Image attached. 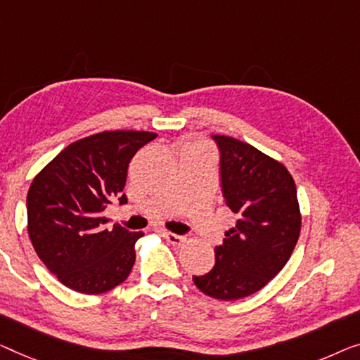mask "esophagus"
<instances>
[{
  "label": "esophagus",
  "instance_id": "34e87169",
  "mask_svg": "<svg viewBox=\"0 0 360 360\" xmlns=\"http://www.w3.org/2000/svg\"><path fill=\"white\" fill-rule=\"evenodd\" d=\"M162 236L166 240H168L169 244L178 245V248L186 240L184 236H179V234H174V233H169V231H162Z\"/></svg>",
  "mask_w": 360,
  "mask_h": 360
}]
</instances>
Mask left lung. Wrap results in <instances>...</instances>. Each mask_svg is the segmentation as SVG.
<instances>
[{
  "label": "left lung",
  "instance_id": "left-lung-1",
  "mask_svg": "<svg viewBox=\"0 0 360 360\" xmlns=\"http://www.w3.org/2000/svg\"><path fill=\"white\" fill-rule=\"evenodd\" d=\"M212 137L223 197L238 221L214 248V266L192 280L207 296L236 300L260 291L291 257L300 233L297 191L283 163L234 137Z\"/></svg>",
  "mask_w": 360,
  "mask_h": 360
}]
</instances>
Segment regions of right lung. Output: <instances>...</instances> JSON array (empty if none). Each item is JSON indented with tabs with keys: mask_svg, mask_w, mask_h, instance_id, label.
Returning <instances> with one entry per match:
<instances>
[{
	"mask_svg": "<svg viewBox=\"0 0 360 360\" xmlns=\"http://www.w3.org/2000/svg\"><path fill=\"white\" fill-rule=\"evenodd\" d=\"M157 137L147 131H105L72 142L32 181L27 229L32 245L64 286L101 294L129 276L137 239L115 224L105 229L103 210L122 194L134 155Z\"/></svg>",
	"mask_w": 360,
	"mask_h": 360,
	"instance_id": "right-lung-1",
	"label": "right lung"
}]
</instances>
